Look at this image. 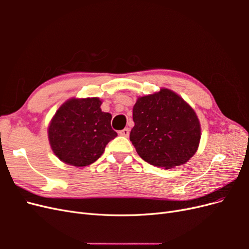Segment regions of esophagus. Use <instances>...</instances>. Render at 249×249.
<instances>
[{
	"instance_id": "esophagus-1",
	"label": "esophagus",
	"mask_w": 249,
	"mask_h": 249,
	"mask_svg": "<svg viewBox=\"0 0 249 249\" xmlns=\"http://www.w3.org/2000/svg\"><path fill=\"white\" fill-rule=\"evenodd\" d=\"M119 135L120 136H124V137H127L130 135V130L127 129V127H125V129H124V130H122L119 132Z\"/></svg>"
}]
</instances>
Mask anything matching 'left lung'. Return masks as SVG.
<instances>
[{"mask_svg": "<svg viewBox=\"0 0 249 249\" xmlns=\"http://www.w3.org/2000/svg\"><path fill=\"white\" fill-rule=\"evenodd\" d=\"M130 140L145 162L165 169L189 161L201 137L199 119L182 96L167 88L139 96Z\"/></svg>", "mask_w": 249, "mask_h": 249, "instance_id": "left-lung-1", "label": "left lung"}]
</instances>
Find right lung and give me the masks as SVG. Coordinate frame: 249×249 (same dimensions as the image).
Masks as SVG:
<instances>
[{"label":"right lung","mask_w":249,"mask_h":249,"mask_svg":"<svg viewBox=\"0 0 249 249\" xmlns=\"http://www.w3.org/2000/svg\"><path fill=\"white\" fill-rule=\"evenodd\" d=\"M102 103L99 97H71L56 111L48 127V137L60 161L76 167L88 166L117 136L111 127L112 115L102 111Z\"/></svg>","instance_id":"1"}]
</instances>
